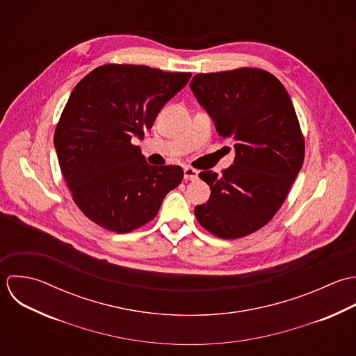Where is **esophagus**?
I'll use <instances>...</instances> for the list:
<instances>
[{"instance_id": "esophagus-1", "label": "esophagus", "mask_w": 356, "mask_h": 356, "mask_svg": "<svg viewBox=\"0 0 356 356\" xmlns=\"http://www.w3.org/2000/svg\"><path fill=\"white\" fill-rule=\"evenodd\" d=\"M197 171L195 170V168H192V167H185L184 168V178H185V181H195V179H197Z\"/></svg>"}]
</instances>
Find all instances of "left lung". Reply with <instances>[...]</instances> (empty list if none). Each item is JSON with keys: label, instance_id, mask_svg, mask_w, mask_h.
I'll return each mask as SVG.
<instances>
[{"label": "left lung", "instance_id": "8db88e82", "mask_svg": "<svg viewBox=\"0 0 356 356\" xmlns=\"http://www.w3.org/2000/svg\"><path fill=\"white\" fill-rule=\"evenodd\" d=\"M191 90L236 153L221 177L199 174L211 195L195 216L216 236H247L273 218L302 167L305 146L293 102L275 76L250 67L196 74Z\"/></svg>", "mask_w": 356, "mask_h": 356}]
</instances>
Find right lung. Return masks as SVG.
Returning a JSON list of instances; mask_svg holds the SVG:
<instances>
[{
  "mask_svg": "<svg viewBox=\"0 0 356 356\" xmlns=\"http://www.w3.org/2000/svg\"><path fill=\"white\" fill-rule=\"evenodd\" d=\"M191 76L142 65H105L72 91L54 145L74 203L99 227L127 234L147 224L181 184L179 165L147 164L131 139L143 138Z\"/></svg>",
  "mask_w": 356,
  "mask_h": 356,
  "instance_id": "1",
  "label": "right lung"
}]
</instances>
